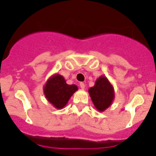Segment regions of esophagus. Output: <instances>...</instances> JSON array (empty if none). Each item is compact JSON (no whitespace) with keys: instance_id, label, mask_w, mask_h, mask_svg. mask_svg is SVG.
Segmentation results:
<instances>
[{"instance_id":"1","label":"esophagus","mask_w":156,"mask_h":156,"mask_svg":"<svg viewBox=\"0 0 156 156\" xmlns=\"http://www.w3.org/2000/svg\"><path fill=\"white\" fill-rule=\"evenodd\" d=\"M80 88H82V89H84L85 84L83 82H81V83H80Z\"/></svg>"}]
</instances>
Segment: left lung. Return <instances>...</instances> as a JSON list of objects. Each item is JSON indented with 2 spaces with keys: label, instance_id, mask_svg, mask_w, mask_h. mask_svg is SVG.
Masks as SVG:
<instances>
[{
  "label": "left lung",
  "instance_id": "1",
  "mask_svg": "<svg viewBox=\"0 0 156 156\" xmlns=\"http://www.w3.org/2000/svg\"><path fill=\"white\" fill-rule=\"evenodd\" d=\"M89 94L95 108L100 112L108 108L114 98L113 87L105 76L99 77L94 86L89 89Z\"/></svg>",
  "mask_w": 156,
  "mask_h": 156
}]
</instances>
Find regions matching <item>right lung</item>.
I'll return each mask as SVG.
<instances>
[{
	"label": "right lung",
	"instance_id": "1",
	"mask_svg": "<svg viewBox=\"0 0 156 156\" xmlns=\"http://www.w3.org/2000/svg\"><path fill=\"white\" fill-rule=\"evenodd\" d=\"M76 85H69L61 75L56 74L48 80L44 89L45 97L55 108H62L77 90Z\"/></svg>",
	"mask_w": 156,
	"mask_h": 156
}]
</instances>
